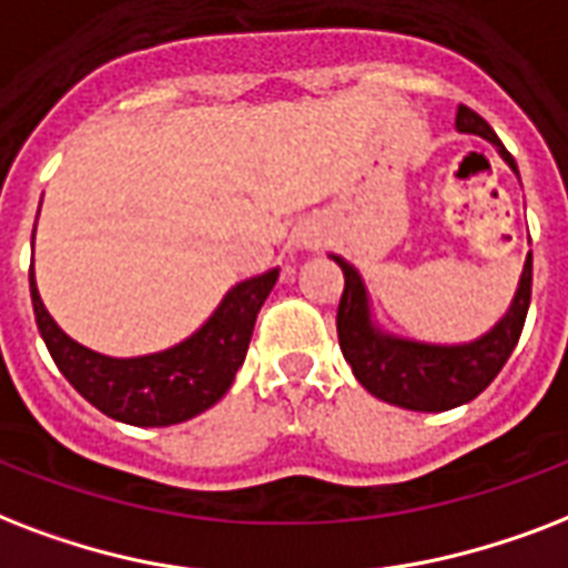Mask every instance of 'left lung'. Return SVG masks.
I'll list each match as a JSON object with an SVG mask.
<instances>
[{
    "instance_id": "1",
    "label": "left lung",
    "mask_w": 568,
    "mask_h": 568,
    "mask_svg": "<svg viewBox=\"0 0 568 568\" xmlns=\"http://www.w3.org/2000/svg\"><path fill=\"white\" fill-rule=\"evenodd\" d=\"M456 126L463 133L489 139L500 156L509 162V169L518 174L516 160L474 109L459 105ZM334 261L344 270V296L337 305V341H341L344 358L353 367L355 379L362 382L373 397L385 399L390 406L412 408V412H447V408L463 406L489 388L521 337L527 307H530V284H534L530 254H527L525 272H521L507 316L486 337L465 346L415 344V341H399V337L376 332L358 272L341 257Z\"/></svg>"
}]
</instances>
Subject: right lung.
I'll return each mask as SVG.
<instances>
[{
	"label": "right lung",
	"instance_id": "add662e5",
	"mask_svg": "<svg viewBox=\"0 0 568 568\" xmlns=\"http://www.w3.org/2000/svg\"><path fill=\"white\" fill-rule=\"evenodd\" d=\"M278 281V270L236 284L189 341L144 358H105L61 332L47 314L29 270L34 320L64 379L103 415L133 426H171L201 415L227 394L243 367L254 320Z\"/></svg>",
	"mask_w": 568,
	"mask_h": 568
}]
</instances>
